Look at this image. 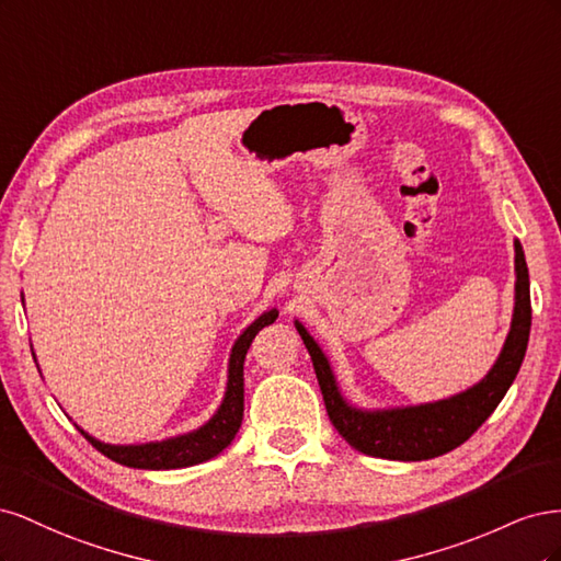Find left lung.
<instances>
[{
	"label": "left lung",
	"mask_w": 561,
	"mask_h": 561,
	"mask_svg": "<svg viewBox=\"0 0 561 561\" xmlns=\"http://www.w3.org/2000/svg\"><path fill=\"white\" fill-rule=\"evenodd\" d=\"M515 316L511 334L499 355L496 365L489 375L461 396L439 400L433 404L404 407V410L390 412H360L346 404L339 396L328 358L318 344L297 322V332L309 348L318 386L325 400V410L332 426L346 443L367 456L390 458V461H428V458L443 456L478 431L482 423L496 410L507 388L515 381L522 367L526 344L531 332V295H529V268H526L524 250L515 241Z\"/></svg>",
	"instance_id": "1"
}]
</instances>
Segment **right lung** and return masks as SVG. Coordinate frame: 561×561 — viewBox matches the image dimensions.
<instances>
[{
	"instance_id": "1",
	"label": "right lung",
	"mask_w": 561,
	"mask_h": 561,
	"mask_svg": "<svg viewBox=\"0 0 561 561\" xmlns=\"http://www.w3.org/2000/svg\"><path fill=\"white\" fill-rule=\"evenodd\" d=\"M278 318V311L271 309L264 316H260L252 325L239 336V342L231 348V360H229V383H227V396L222 407H219L217 414L206 423V426L190 433L180 435L173 439H165V443H151V445H130V447H114L103 445L93 439L89 433H79L89 439V443L105 454L112 461L128 466V468H142V470H173V468H186L208 461V458L217 456L222 449L231 445L243 421V363L245 353L252 344V339L266 325H271Z\"/></svg>"
}]
</instances>
